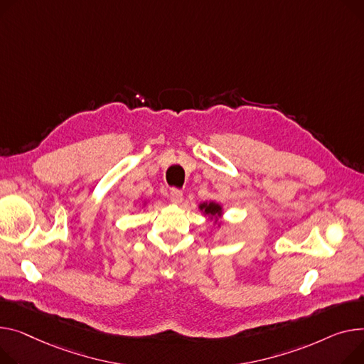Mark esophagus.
I'll use <instances>...</instances> for the list:
<instances>
[{"instance_id":"esophagus-1","label":"esophagus","mask_w":364,"mask_h":364,"mask_svg":"<svg viewBox=\"0 0 364 364\" xmlns=\"http://www.w3.org/2000/svg\"><path fill=\"white\" fill-rule=\"evenodd\" d=\"M169 200H171L174 205H180L183 202V193L177 188L171 190V193H169Z\"/></svg>"}]
</instances>
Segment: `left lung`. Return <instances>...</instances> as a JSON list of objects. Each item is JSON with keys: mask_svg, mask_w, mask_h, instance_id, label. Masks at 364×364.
Masks as SVG:
<instances>
[{"mask_svg": "<svg viewBox=\"0 0 364 364\" xmlns=\"http://www.w3.org/2000/svg\"><path fill=\"white\" fill-rule=\"evenodd\" d=\"M199 210L208 216V220L216 225L221 227L223 225V215H224V206L221 203H218L215 200H208L199 203Z\"/></svg>", "mask_w": 364, "mask_h": 364, "instance_id": "left-lung-1", "label": "left lung"}]
</instances>
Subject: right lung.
<instances>
[{
    "instance_id": "obj_1",
    "label": "right lung",
    "mask_w": 364,
    "mask_h": 364,
    "mask_svg": "<svg viewBox=\"0 0 364 364\" xmlns=\"http://www.w3.org/2000/svg\"><path fill=\"white\" fill-rule=\"evenodd\" d=\"M146 203H148V200H144V202H143V205H141V206H146Z\"/></svg>"
}]
</instances>
